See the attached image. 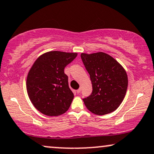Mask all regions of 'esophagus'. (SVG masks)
Returning a JSON list of instances; mask_svg holds the SVG:
<instances>
[{"mask_svg":"<svg viewBox=\"0 0 154 154\" xmlns=\"http://www.w3.org/2000/svg\"><path fill=\"white\" fill-rule=\"evenodd\" d=\"M81 88H79V90H76V92H77L78 94H79L80 92H81Z\"/></svg>","mask_w":154,"mask_h":154,"instance_id":"34e87169","label":"esophagus"}]
</instances>
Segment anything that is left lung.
<instances>
[{
	"mask_svg": "<svg viewBox=\"0 0 154 154\" xmlns=\"http://www.w3.org/2000/svg\"><path fill=\"white\" fill-rule=\"evenodd\" d=\"M82 61L89 73L92 92L83 99L90 111L105 115L116 110L127 92V73L114 58L102 52L81 53Z\"/></svg>",
	"mask_w": 154,
	"mask_h": 154,
	"instance_id": "obj_1",
	"label": "left lung"
}]
</instances>
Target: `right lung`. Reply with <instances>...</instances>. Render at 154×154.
I'll return each instance as SVG.
<instances>
[{
  "instance_id": "add662e5",
  "label": "right lung",
  "mask_w": 154,
  "mask_h": 154,
  "mask_svg": "<svg viewBox=\"0 0 154 154\" xmlns=\"http://www.w3.org/2000/svg\"><path fill=\"white\" fill-rule=\"evenodd\" d=\"M76 52L50 51L37 58L26 78L31 103L40 112L57 116L68 110L73 99L64 68L76 57Z\"/></svg>"
}]
</instances>
